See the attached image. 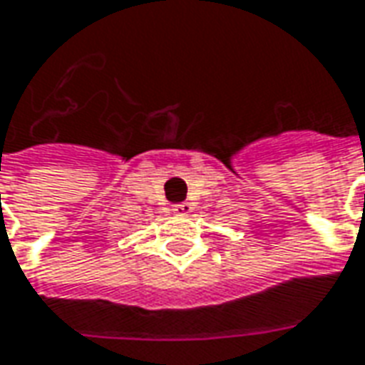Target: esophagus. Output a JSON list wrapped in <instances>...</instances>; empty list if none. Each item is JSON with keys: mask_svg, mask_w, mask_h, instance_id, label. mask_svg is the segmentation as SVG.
<instances>
[{"mask_svg": "<svg viewBox=\"0 0 365 365\" xmlns=\"http://www.w3.org/2000/svg\"><path fill=\"white\" fill-rule=\"evenodd\" d=\"M172 211H174L175 215H182V217H185V215H190L191 211H193V205H191L190 201H182V203H175Z\"/></svg>", "mask_w": 365, "mask_h": 365, "instance_id": "1", "label": "esophagus"}]
</instances>
